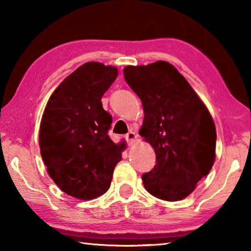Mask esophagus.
<instances>
[{
	"label": "esophagus",
	"mask_w": 251,
	"mask_h": 251,
	"mask_svg": "<svg viewBox=\"0 0 251 251\" xmlns=\"http://www.w3.org/2000/svg\"><path fill=\"white\" fill-rule=\"evenodd\" d=\"M136 137H137V136H136L134 131H129V133L126 134L125 139L127 141V143H128V145H133L136 141Z\"/></svg>",
	"instance_id": "esophagus-1"
}]
</instances>
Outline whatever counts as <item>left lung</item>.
<instances>
[{"instance_id":"8db88e82","label":"left lung","mask_w":251,"mask_h":251,"mask_svg":"<svg viewBox=\"0 0 251 251\" xmlns=\"http://www.w3.org/2000/svg\"><path fill=\"white\" fill-rule=\"evenodd\" d=\"M124 77L143 104L139 135L156 154L154 168L142 176L144 186L163 201L184 199L214 165L217 135L209 110L165 61L127 66Z\"/></svg>"}]
</instances>
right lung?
I'll return each mask as SVG.
<instances>
[{
	"mask_svg": "<svg viewBox=\"0 0 251 251\" xmlns=\"http://www.w3.org/2000/svg\"><path fill=\"white\" fill-rule=\"evenodd\" d=\"M118 75L114 66L88 62L58 85L46 104L40 148L48 173L59 189L82 201L107 192L123 143L108 136L112 116L101 97Z\"/></svg>",
	"mask_w": 251,
	"mask_h": 251,
	"instance_id": "1",
	"label": "right lung"
}]
</instances>
